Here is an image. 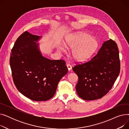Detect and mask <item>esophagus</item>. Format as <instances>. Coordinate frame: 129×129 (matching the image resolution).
<instances>
[{
  "label": "esophagus",
  "instance_id": "esophagus-1",
  "mask_svg": "<svg viewBox=\"0 0 129 129\" xmlns=\"http://www.w3.org/2000/svg\"><path fill=\"white\" fill-rule=\"evenodd\" d=\"M66 66H67V69H68V70H69V71H70V70L72 69V67L71 66V65L70 64H67L66 65Z\"/></svg>",
  "mask_w": 129,
  "mask_h": 129
}]
</instances>
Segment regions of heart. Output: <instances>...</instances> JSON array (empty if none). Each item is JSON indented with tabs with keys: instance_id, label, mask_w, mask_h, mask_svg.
<instances>
[{
	"instance_id": "heart-1",
	"label": "heart",
	"mask_w": 129,
	"mask_h": 129,
	"mask_svg": "<svg viewBox=\"0 0 129 129\" xmlns=\"http://www.w3.org/2000/svg\"><path fill=\"white\" fill-rule=\"evenodd\" d=\"M67 48L72 49V57L77 62H84L90 58L99 46L98 39L85 32L73 33L65 38L64 42ZM58 50L66 52L65 47L59 46Z\"/></svg>"
}]
</instances>
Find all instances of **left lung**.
<instances>
[{"mask_svg": "<svg viewBox=\"0 0 129 129\" xmlns=\"http://www.w3.org/2000/svg\"><path fill=\"white\" fill-rule=\"evenodd\" d=\"M119 53L117 44L110 39L90 61L73 67L78 77L76 89L79 97L93 100L109 92L120 73Z\"/></svg>", "mask_w": 129, "mask_h": 129, "instance_id": "obj_1", "label": "left lung"}]
</instances>
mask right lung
Instances as JSON below:
<instances>
[{
    "mask_svg": "<svg viewBox=\"0 0 129 129\" xmlns=\"http://www.w3.org/2000/svg\"><path fill=\"white\" fill-rule=\"evenodd\" d=\"M41 36L25 31L11 50L10 65L17 89L32 100L46 101L55 94L59 81L68 72L63 60H51L40 49Z\"/></svg>",
    "mask_w": 129,
    "mask_h": 129,
    "instance_id": "1",
    "label": "right lung"
}]
</instances>
